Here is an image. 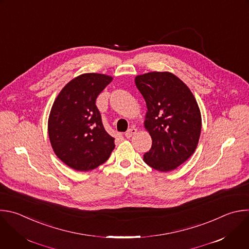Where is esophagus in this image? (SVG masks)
I'll list each match as a JSON object with an SVG mask.
<instances>
[{"label":"esophagus","mask_w":249,"mask_h":249,"mask_svg":"<svg viewBox=\"0 0 249 249\" xmlns=\"http://www.w3.org/2000/svg\"><path fill=\"white\" fill-rule=\"evenodd\" d=\"M136 133H137V129H136L135 127H131L128 131L125 132L124 136H125L127 139H129V138H131L133 135H135Z\"/></svg>","instance_id":"obj_1"}]
</instances>
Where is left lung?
<instances>
[{
  "mask_svg": "<svg viewBox=\"0 0 249 249\" xmlns=\"http://www.w3.org/2000/svg\"><path fill=\"white\" fill-rule=\"evenodd\" d=\"M146 104L144 127L152 144L143 154L151 168L168 172L195 152L201 131L197 103L185 83L170 72H149L135 79Z\"/></svg>",
  "mask_w": 249,
  "mask_h": 249,
  "instance_id": "1",
  "label": "left lung"
}]
</instances>
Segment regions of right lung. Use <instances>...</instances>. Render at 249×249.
<instances>
[{
  "label": "right lung",
  "mask_w": 249,
  "mask_h": 249,
  "mask_svg": "<svg viewBox=\"0 0 249 249\" xmlns=\"http://www.w3.org/2000/svg\"><path fill=\"white\" fill-rule=\"evenodd\" d=\"M112 77L82 74L60 91L48 122L56 156L77 171H90L105 163L114 149V138L105 129L96 100Z\"/></svg>",
  "instance_id": "1"
}]
</instances>
